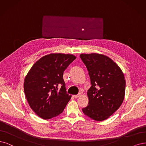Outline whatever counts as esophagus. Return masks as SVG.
I'll list each match as a JSON object with an SVG mask.
<instances>
[{
    "label": "esophagus",
    "mask_w": 146,
    "mask_h": 146,
    "mask_svg": "<svg viewBox=\"0 0 146 146\" xmlns=\"http://www.w3.org/2000/svg\"><path fill=\"white\" fill-rule=\"evenodd\" d=\"M80 95H81V94L79 93V94H77V95H74L73 97H74V98H79V97L80 96Z\"/></svg>",
    "instance_id": "obj_1"
}]
</instances>
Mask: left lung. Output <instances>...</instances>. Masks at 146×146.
Returning a JSON list of instances; mask_svg holds the SVG:
<instances>
[{
  "label": "left lung",
  "mask_w": 146,
  "mask_h": 146,
  "mask_svg": "<svg viewBox=\"0 0 146 146\" xmlns=\"http://www.w3.org/2000/svg\"><path fill=\"white\" fill-rule=\"evenodd\" d=\"M87 67L91 86L88 90V105L84 114L96 121L109 118L121 106L126 81L121 70L111 59L98 53L80 54Z\"/></svg>",
  "instance_id": "left-lung-1"
}]
</instances>
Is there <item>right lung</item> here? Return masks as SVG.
<instances>
[{
	"instance_id": "add662e5",
	"label": "right lung",
	"mask_w": 146,
	"mask_h": 146,
	"mask_svg": "<svg viewBox=\"0 0 146 146\" xmlns=\"http://www.w3.org/2000/svg\"><path fill=\"white\" fill-rule=\"evenodd\" d=\"M75 59L70 54L47 55L37 61L26 75V98L31 109L43 119L61 114L71 98L67 93L63 73Z\"/></svg>"
}]
</instances>
